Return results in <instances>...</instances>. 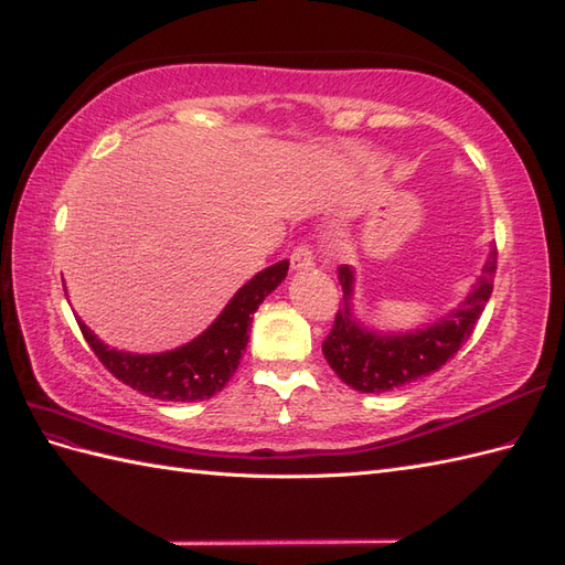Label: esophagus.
Instances as JSON below:
<instances>
[{
	"label": "esophagus",
	"instance_id": "34e87169",
	"mask_svg": "<svg viewBox=\"0 0 565 565\" xmlns=\"http://www.w3.org/2000/svg\"><path fill=\"white\" fill-rule=\"evenodd\" d=\"M290 266H292V270H309L311 266H315V250H311V246L307 242H299L292 248Z\"/></svg>",
	"mask_w": 565,
	"mask_h": 565
}]
</instances>
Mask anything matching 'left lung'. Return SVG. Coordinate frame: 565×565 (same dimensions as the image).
<instances>
[{
  "label": "left lung",
  "mask_w": 565,
  "mask_h": 565,
  "mask_svg": "<svg viewBox=\"0 0 565 565\" xmlns=\"http://www.w3.org/2000/svg\"><path fill=\"white\" fill-rule=\"evenodd\" d=\"M495 268L498 250L493 248L473 292L452 315L416 333L377 335L362 329L350 315L353 270L341 266L338 268V282L343 287V307L338 305L331 331L321 345L326 362L348 386L365 394L388 392V388L428 377L447 360H452L473 333L476 321L491 299Z\"/></svg>",
  "instance_id": "left-lung-1"
}]
</instances>
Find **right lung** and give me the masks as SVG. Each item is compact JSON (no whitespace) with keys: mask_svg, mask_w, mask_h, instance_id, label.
Listing matches in <instances>:
<instances>
[{"mask_svg":"<svg viewBox=\"0 0 565 565\" xmlns=\"http://www.w3.org/2000/svg\"><path fill=\"white\" fill-rule=\"evenodd\" d=\"M287 268H290V260H278L275 266L254 275L203 335L169 353H122V350L104 345L82 321L77 323L102 365L135 392L161 401H203L222 392V386L239 367L248 343L246 331L254 321L250 315L285 280Z\"/></svg>","mask_w":565,"mask_h":565,"instance_id":"obj_1","label":"right lung"}]
</instances>
